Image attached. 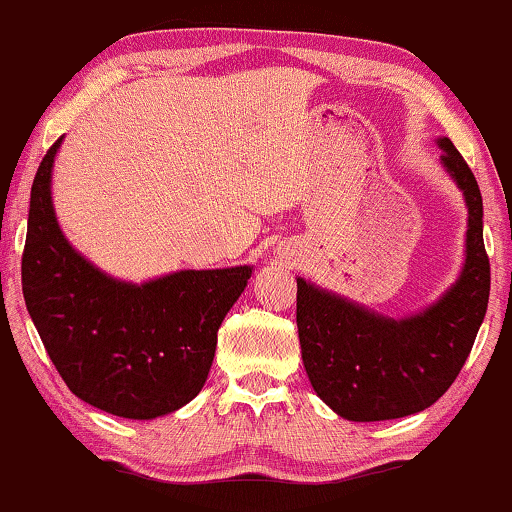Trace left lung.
<instances>
[{
	"label": "left lung",
	"mask_w": 512,
	"mask_h": 512,
	"mask_svg": "<svg viewBox=\"0 0 512 512\" xmlns=\"http://www.w3.org/2000/svg\"><path fill=\"white\" fill-rule=\"evenodd\" d=\"M441 160L469 206L462 276L434 306L392 320L297 278L301 357L313 390L352 422L406 417L448 392L473 348L489 301L482 197L473 171L450 139Z\"/></svg>",
	"instance_id": "left-lung-1"
}]
</instances>
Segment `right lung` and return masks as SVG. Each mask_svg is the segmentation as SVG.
Wrapping results in <instances>:
<instances>
[{
	"mask_svg": "<svg viewBox=\"0 0 512 512\" xmlns=\"http://www.w3.org/2000/svg\"><path fill=\"white\" fill-rule=\"evenodd\" d=\"M57 139L32 183L23 294L43 348L78 399L129 420L174 413L204 387L218 329L253 269L120 283L69 246L50 201Z\"/></svg>",
	"mask_w": 512,
	"mask_h": 512,
	"instance_id": "1",
	"label": "right lung"
}]
</instances>
